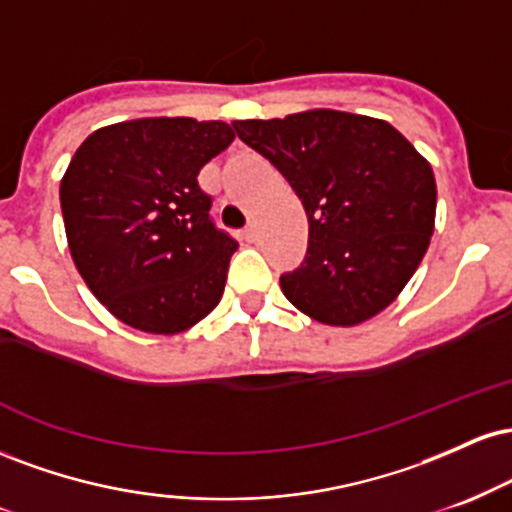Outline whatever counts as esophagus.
I'll return each instance as SVG.
<instances>
[{
    "mask_svg": "<svg viewBox=\"0 0 512 512\" xmlns=\"http://www.w3.org/2000/svg\"><path fill=\"white\" fill-rule=\"evenodd\" d=\"M243 238L248 240V243H255V240H257V226H255V223H248V228L243 231Z\"/></svg>",
    "mask_w": 512,
    "mask_h": 512,
    "instance_id": "esophagus-1",
    "label": "esophagus"
}]
</instances>
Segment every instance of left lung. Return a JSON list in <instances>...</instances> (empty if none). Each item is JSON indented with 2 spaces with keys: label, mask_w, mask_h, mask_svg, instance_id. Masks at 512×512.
I'll use <instances>...</instances> for the list:
<instances>
[{
  "label": "left lung",
  "mask_w": 512,
  "mask_h": 512,
  "mask_svg": "<svg viewBox=\"0 0 512 512\" xmlns=\"http://www.w3.org/2000/svg\"><path fill=\"white\" fill-rule=\"evenodd\" d=\"M233 127L289 180L308 216V252L279 279L284 296L330 327L383 313L431 243V163L390 122L344 110L236 120Z\"/></svg>",
  "instance_id": "obj_1"
}]
</instances>
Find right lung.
<instances>
[{
    "label": "right lung",
    "mask_w": 512,
    "mask_h": 512,
    "mask_svg": "<svg viewBox=\"0 0 512 512\" xmlns=\"http://www.w3.org/2000/svg\"><path fill=\"white\" fill-rule=\"evenodd\" d=\"M231 125L139 117L88 134L60 182L69 252L93 296L149 334L190 330L216 308L238 243L216 231L197 175Z\"/></svg>",
    "instance_id": "right-lung-1"
}]
</instances>
